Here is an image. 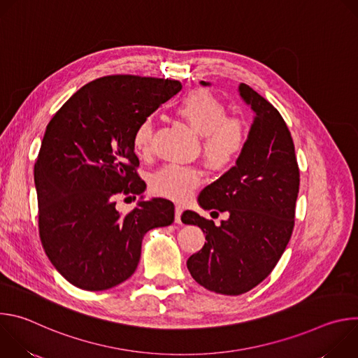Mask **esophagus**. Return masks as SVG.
Here are the masks:
<instances>
[{
	"label": "esophagus",
	"mask_w": 358,
	"mask_h": 358,
	"mask_svg": "<svg viewBox=\"0 0 358 358\" xmlns=\"http://www.w3.org/2000/svg\"><path fill=\"white\" fill-rule=\"evenodd\" d=\"M184 208L181 206H176V222L180 224L181 222V214H182Z\"/></svg>",
	"instance_id": "obj_1"
}]
</instances>
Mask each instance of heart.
Returning a JSON list of instances; mask_svg holds the SVG:
<instances>
[{
  "label": "heart",
  "mask_w": 358,
  "mask_h": 358,
  "mask_svg": "<svg viewBox=\"0 0 358 358\" xmlns=\"http://www.w3.org/2000/svg\"><path fill=\"white\" fill-rule=\"evenodd\" d=\"M181 119L201 136V150L210 167L227 170L236 164L249 143V126L239 117H228V109L208 90L188 93L177 108ZM155 122L143 119L133 134L134 148L145 155L151 150ZM201 171L195 167L169 164L152 174L151 191L159 196L185 201L201 184Z\"/></svg>",
  "instance_id": "b5f03b06"
}]
</instances>
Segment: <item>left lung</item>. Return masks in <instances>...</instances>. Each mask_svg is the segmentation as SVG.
I'll return each mask as SVG.
<instances>
[{"mask_svg":"<svg viewBox=\"0 0 358 358\" xmlns=\"http://www.w3.org/2000/svg\"><path fill=\"white\" fill-rule=\"evenodd\" d=\"M238 90L255 113L248 147L236 164L198 196L203 210L227 211L229 218L217 227L194 211L181 217L184 224L198 225L207 241L187 261L191 276L206 289L229 296L258 286L279 262L294 227L300 184L283 117L248 85L241 83Z\"/></svg>","mask_w":358,"mask_h":358,"instance_id":"obj_1","label":"left lung"}]
</instances>
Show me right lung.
Wrapping results in <instances>:
<instances>
[{"instance_id":"add662e5","label":"right lung","mask_w":358,"mask_h":358,"mask_svg":"<svg viewBox=\"0 0 358 358\" xmlns=\"http://www.w3.org/2000/svg\"><path fill=\"white\" fill-rule=\"evenodd\" d=\"M171 79L112 75L80 87L46 126L34 167L39 238L73 286L99 292L129 279L145 232L174 221V203L152 198L122 214L119 194L145 189L137 176V124L181 90Z\"/></svg>"}]
</instances>
